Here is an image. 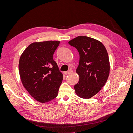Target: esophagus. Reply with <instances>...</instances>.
I'll return each instance as SVG.
<instances>
[{
  "mask_svg": "<svg viewBox=\"0 0 133 133\" xmlns=\"http://www.w3.org/2000/svg\"><path fill=\"white\" fill-rule=\"evenodd\" d=\"M72 71H73V70H72L71 69H70V70H68V71H65V72H64V74H65V75H68V74H69L72 73Z\"/></svg>",
  "mask_w": 133,
  "mask_h": 133,
  "instance_id": "34e87169",
  "label": "esophagus"
}]
</instances>
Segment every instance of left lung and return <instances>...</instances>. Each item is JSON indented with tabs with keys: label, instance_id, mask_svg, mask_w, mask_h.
<instances>
[{
	"label": "left lung",
	"instance_id": "obj_1",
	"mask_svg": "<svg viewBox=\"0 0 133 133\" xmlns=\"http://www.w3.org/2000/svg\"><path fill=\"white\" fill-rule=\"evenodd\" d=\"M79 53L76 72L79 76L74 85L75 93L83 99H89L101 90L109 75L110 63L103 44L95 39L79 36L69 42Z\"/></svg>",
	"mask_w": 133,
	"mask_h": 133
}]
</instances>
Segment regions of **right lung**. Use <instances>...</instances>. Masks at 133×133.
<instances>
[{
	"label": "right lung",
	"instance_id": "right-lung-1",
	"mask_svg": "<svg viewBox=\"0 0 133 133\" xmlns=\"http://www.w3.org/2000/svg\"><path fill=\"white\" fill-rule=\"evenodd\" d=\"M59 41L33 43L21 56L19 70L23 85L38 102L46 103L57 97L63 76L53 54Z\"/></svg>",
	"mask_w": 133,
	"mask_h": 133
}]
</instances>
